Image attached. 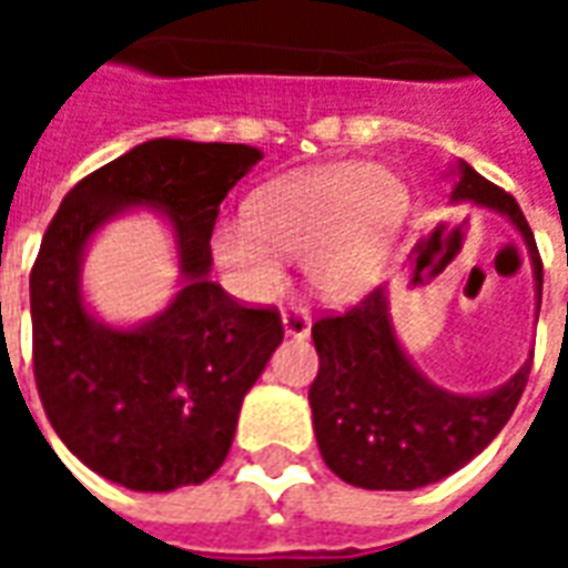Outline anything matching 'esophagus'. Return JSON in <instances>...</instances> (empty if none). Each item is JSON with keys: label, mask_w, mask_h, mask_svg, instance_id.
<instances>
[{"label": "esophagus", "mask_w": 568, "mask_h": 568, "mask_svg": "<svg viewBox=\"0 0 568 568\" xmlns=\"http://www.w3.org/2000/svg\"><path fill=\"white\" fill-rule=\"evenodd\" d=\"M310 325H313V320L304 307H288L283 313V328L288 337H307Z\"/></svg>", "instance_id": "esophagus-1"}]
</instances>
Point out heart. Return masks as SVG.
I'll return each mask as SVG.
<instances>
[{"label": "heart", "mask_w": 568, "mask_h": 568, "mask_svg": "<svg viewBox=\"0 0 568 568\" xmlns=\"http://www.w3.org/2000/svg\"><path fill=\"white\" fill-rule=\"evenodd\" d=\"M407 215V187L383 166L332 163L258 191L248 215L212 227V258L248 301L285 285L283 255H301L310 288L349 301L381 280Z\"/></svg>", "instance_id": "heart-1"}]
</instances>
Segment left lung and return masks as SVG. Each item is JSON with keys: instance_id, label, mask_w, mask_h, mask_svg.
Masks as SVG:
<instances>
[{"instance_id": "obj_1", "label": "left lung", "mask_w": 568, "mask_h": 568, "mask_svg": "<svg viewBox=\"0 0 568 568\" xmlns=\"http://www.w3.org/2000/svg\"><path fill=\"white\" fill-rule=\"evenodd\" d=\"M450 200L501 212L520 231L541 307V258L517 200L459 161ZM320 374L310 386L320 453L334 475L365 489H417L459 471L496 438L524 395L532 362L487 395L428 383L407 358L389 320L386 288L313 322Z\"/></svg>"}]
</instances>
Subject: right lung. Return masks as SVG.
Masks as SVG:
<instances>
[{
    "mask_svg": "<svg viewBox=\"0 0 568 568\" xmlns=\"http://www.w3.org/2000/svg\"><path fill=\"white\" fill-rule=\"evenodd\" d=\"M258 161L252 145L149 140L84 175L44 231L30 273L36 386L60 440L112 484L170 493L215 475L243 395L283 344L276 310L210 280L219 206ZM133 205L171 219L183 288L154 321L112 329L83 307L80 258Z\"/></svg>",
    "mask_w": 568,
    "mask_h": 568,
    "instance_id": "add662e5",
    "label": "right lung"
}]
</instances>
